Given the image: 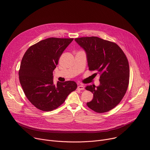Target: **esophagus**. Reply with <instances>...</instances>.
Masks as SVG:
<instances>
[{
	"mask_svg": "<svg viewBox=\"0 0 150 150\" xmlns=\"http://www.w3.org/2000/svg\"><path fill=\"white\" fill-rule=\"evenodd\" d=\"M77 88H78V90H81V91H82V90H84V86H83V85H79V86H78Z\"/></svg>",
	"mask_w": 150,
	"mask_h": 150,
	"instance_id": "esophagus-1",
	"label": "esophagus"
}]
</instances>
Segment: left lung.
<instances>
[{"label": "left lung", "instance_id": "left-lung-1", "mask_svg": "<svg viewBox=\"0 0 150 150\" xmlns=\"http://www.w3.org/2000/svg\"><path fill=\"white\" fill-rule=\"evenodd\" d=\"M75 40L86 53L88 69L100 75L99 86L86 87L93 93L87 105L97 113L111 110L121 102L128 86L129 68L126 55L115 43L97 37L76 38Z\"/></svg>", "mask_w": 150, "mask_h": 150}]
</instances>
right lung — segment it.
<instances>
[{
    "label": "right lung",
    "instance_id": "1",
    "mask_svg": "<svg viewBox=\"0 0 150 150\" xmlns=\"http://www.w3.org/2000/svg\"><path fill=\"white\" fill-rule=\"evenodd\" d=\"M74 38H48L30 46L18 71L23 91L31 103L45 112L60 106L77 88L74 81L54 84L53 71L65 49Z\"/></svg>",
    "mask_w": 150,
    "mask_h": 150
}]
</instances>
